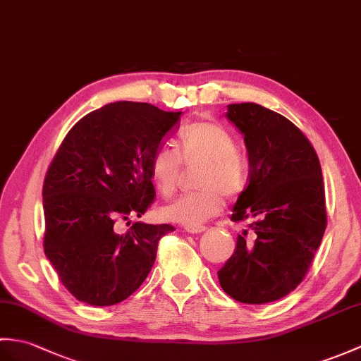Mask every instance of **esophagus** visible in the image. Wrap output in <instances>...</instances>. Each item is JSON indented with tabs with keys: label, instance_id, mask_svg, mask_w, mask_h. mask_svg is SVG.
<instances>
[{
	"label": "esophagus",
	"instance_id": "esophagus-1",
	"mask_svg": "<svg viewBox=\"0 0 361 361\" xmlns=\"http://www.w3.org/2000/svg\"><path fill=\"white\" fill-rule=\"evenodd\" d=\"M206 229H207L206 226H188L186 232H189V233H203Z\"/></svg>",
	"mask_w": 361,
	"mask_h": 361
}]
</instances>
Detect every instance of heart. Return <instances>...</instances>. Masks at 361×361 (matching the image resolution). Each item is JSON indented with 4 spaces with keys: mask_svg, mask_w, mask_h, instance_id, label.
<instances>
[{
    "mask_svg": "<svg viewBox=\"0 0 361 361\" xmlns=\"http://www.w3.org/2000/svg\"><path fill=\"white\" fill-rule=\"evenodd\" d=\"M183 166H198L195 188L161 209L166 220L200 226L219 215L223 195L238 198L247 189L249 163L237 149V138L223 124L198 121L183 129L175 150L161 147L150 158L149 172L154 186L163 197L173 195Z\"/></svg>",
    "mask_w": 361,
    "mask_h": 361,
    "instance_id": "heart-1",
    "label": "heart"
}]
</instances>
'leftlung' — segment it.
Listing matches in <instances>:
<instances>
[{"label":"left lung","instance_id":"left-lung-1","mask_svg":"<svg viewBox=\"0 0 361 361\" xmlns=\"http://www.w3.org/2000/svg\"><path fill=\"white\" fill-rule=\"evenodd\" d=\"M226 115L249 155L247 189L231 219L249 221V229L219 280L240 303L264 305L305 280L320 246L328 224L322 166L311 141L283 115L255 103L229 104Z\"/></svg>","mask_w":361,"mask_h":361}]
</instances>
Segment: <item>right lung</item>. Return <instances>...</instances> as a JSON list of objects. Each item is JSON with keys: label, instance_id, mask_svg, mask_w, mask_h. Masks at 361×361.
I'll use <instances>...</instances> for the list:
<instances>
[{"label": "right lung", "instance_id": "right-lung-1", "mask_svg": "<svg viewBox=\"0 0 361 361\" xmlns=\"http://www.w3.org/2000/svg\"><path fill=\"white\" fill-rule=\"evenodd\" d=\"M181 112L116 102L67 132L43 184L44 254L71 294L92 306L130 297L155 263L171 224L137 221L155 201L150 158L178 126ZM130 224V223H128Z\"/></svg>", "mask_w": 361, "mask_h": 361}]
</instances>
